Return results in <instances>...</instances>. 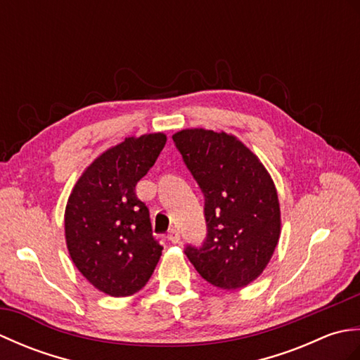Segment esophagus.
Instances as JSON below:
<instances>
[{
	"label": "esophagus",
	"instance_id": "obj_1",
	"mask_svg": "<svg viewBox=\"0 0 360 360\" xmlns=\"http://www.w3.org/2000/svg\"><path fill=\"white\" fill-rule=\"evenodd\" d=\"M167 238L170 240L172 243H179V240H181V235H179V231H178V229H170V231H168Z\"/></svg>",
	"mask_w": 360,
	"mask_h": 360
}]
</instances>
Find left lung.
Instances as JSON below:
<instances>
[{
  "label": "left lung",
  "mask_w": 360,
  "mask_h": 360,
  "mask_svg": "<svg viewBox=\"0 0 360 360\" xmlns=\"http://www.w3.org/2000/svg\"><path fill=\"white\" fill-rule=\"evenodd\" d=\"M173 142L204 195L207 235L186 255L210 285L235 290L254 281L280 238L277 188L258 158L236 137L182 129Z\"/></svg>",
  "instance_id": "1"
}]
</instances>
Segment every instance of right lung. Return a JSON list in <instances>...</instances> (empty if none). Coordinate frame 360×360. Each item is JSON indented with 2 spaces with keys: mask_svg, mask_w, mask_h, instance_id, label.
I'll use <instances>...</instances> for the list:
<instances>
[{
  "mask_svg": "<svg viewBox=\"0 0 360 360\" xmlns=\"http://www.w3.org/2000/svg\"><path fill=\"white\" fill-rule=\"evenodd\" d=\"M165 142L162 133L127 137L83 172L68 200L65 235L72 262L91 285L111 297L141 290L162 255L136 184Z\"/></svg>",
  "mask_w": 360,
  "mask_h": 360,
  "instance_id": "right-lung-1",
  "label": "right lung"
}]
</instances>
